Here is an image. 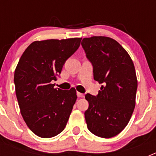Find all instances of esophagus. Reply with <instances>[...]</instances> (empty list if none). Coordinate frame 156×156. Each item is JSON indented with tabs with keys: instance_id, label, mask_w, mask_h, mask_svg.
Instances as JSON below:
<instances>
[{
	"instance_id": "1",
	"label": "esophagus",
	"mask_w": 156,
	"mask_h": 156,
	"mask_svg": "<svg viewBox=\"0 0 156 156\" xmlns=\"http://www.w3.org/2000/svg\"><path fill=\"white\" fill-rule=\"evenodd\" d=\"M76 94H77V97H78V98H83V97H84V94H82V93H80V92H77Z\"/></svg>"
}]
</instances>
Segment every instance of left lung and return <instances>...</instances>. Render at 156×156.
<instances>
[{
    "mask_svg": "<svg viewBox=\"0 0 156 156\" xmlns=\"http://www.w3.org/2000/svg\"><path fill=\"white\" fill-rule=\"evenodd\" d=\"M81 45L93 66L94 79L102 83L98 95H85L87 126L98 137H115L126 127L135 107L137 80L133 61L109 37L83 38Z\"/></svg>",
    "mask_w": 156,
    "mask_h": 156,
    "instance_id": "1",
    "label": "left lung"
}]
</instances>
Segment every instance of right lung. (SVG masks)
Wrapping results in <instances>:
<instances>
[{"mask_svg": "<svg viewBox=\"0 0 156 156\" xmlns=\"http://www.w3.org/2000/svg\"><path fill=\"white\" fill-rule=\"evenodd\" d=\"M81 38L34 41L26 49L15 71L14 83L23 119L44 138L63 131L76 101L75 88H54L66 60L79 48Z\"/></svg>", "mask_w": 156, "mask_h": 156, "instance_id": "add662e5", "label": "right lung"}]
</instances>
